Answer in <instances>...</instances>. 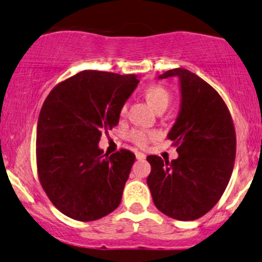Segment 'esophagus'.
I'll list each match as a JSON object with an SVG mask.
<instances>
[{
  "mask_svg": "<svg viewBox=\"0 0 262 262\" xmlns=\"http://www.w3.org/2000/svg\"><path fill=\"white\" fill-rule=\"evenodd\" d=\"M135 156H137L138 160H144L146 158V155L143 154V152H135Z\"/></svg>",
  "mask_w": 262,
  "mask_h": 262,
  "instance_id": "obj_1",
  "label": "esophagus"
}]
</instances>
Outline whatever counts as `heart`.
<instances>
[{"label":"heart","mask_w":262,"mask_h":262,"mask_svg":"<svg viewBox=\"0 0 262 262\" xmlns=\"http://www.w3.org/2000/svg\"><path fill=\"white\" fill-rule=\"evenodd\" d=\"M145 97L152 108L156 111L161 110V108H167L171 102V96L166 89L162 86L152 85L145 90ZM127 113V104L122 107L121 114L124 116ZM129 140L134 143L138 146H146L150 141L158 139L159 132L156 130H149V129H133L129 133Z\"/></svg>","instance_id":"heart-1"}]
</instances>
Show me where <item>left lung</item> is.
Masks as SVG:
<instances>
[{
	"mask_svg": "<svg viewBox=\"0 0 262 262\" xmlns=\"http://www.w3.org/2000/svg\"><path fill=\"white\" fill-rule=\"evenodd\" d=\"M158 77L179 79L180 111L167 134L179 146V158L170 162L149 155L146 182L160 212L177 221H194L215 206L229 183L235 129L219 93L196 74L176 68Z\"/></svg>",
	"mask_w": 262,
	"mask_h": 262,
	"instance_id": "left-lung-1",
	"label": "left lung"
}]
</instances>
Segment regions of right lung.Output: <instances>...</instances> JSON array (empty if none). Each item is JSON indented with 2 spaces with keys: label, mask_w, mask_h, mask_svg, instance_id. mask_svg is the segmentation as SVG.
<instances>
[{
  "label": "right lung",
  "mask_w": 262,
  "mask_h": 262,
  "mask_svg": "<svg viewBox=\"0 0 262 262\" xmlns=\"http://www.w3.org/2000/svg\"><path fill=\"white\" fill-rule=\"evenodd\" d=\"M137 75L85 70L62 81L44 101L37 125V166L45 193L80 222L110 214L122 201L135 155L100 149L102 132L119 123Z\"/></svg>",
  "instance_id": "right-lung-1"
}]
</instances>
